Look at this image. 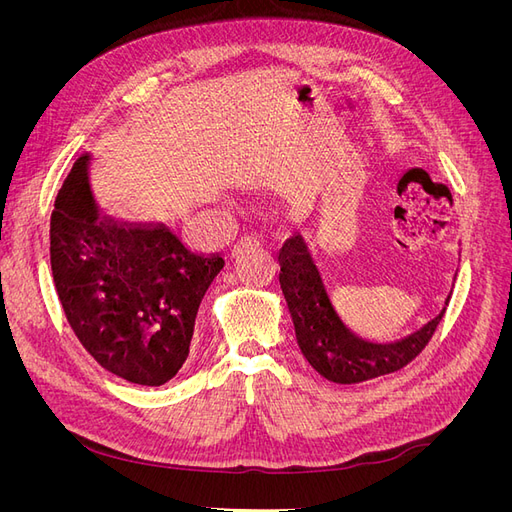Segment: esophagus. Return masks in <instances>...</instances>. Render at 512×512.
<instances>
[{
	"mask_svg": "<svg viewBox=\"0 0 512 512\" xmlns=\"http://www.w3.org/2000/svg\"><path fill=\"white\" fill-rule=\"evenodd\" d=\"M241 245H258V239H256V237H243V239L239 241V245L235 247V250H232V254H235Z\"/></svg>",
	"mask_w": 512,
	"mask_h": 512,
	"instance_id": "esophagus-1",
	"label": "esophagus"
}]
</instances>
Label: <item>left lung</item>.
I'll return each mask as SVG.
<instances>
[{
  "label": "left lung",
  "instance_id": "obj_1",
  "mask_svg": "<svg viewBox=\"0 0 512 512\" xmlns=\"http://www.w3.org/2000/svg\"><path fill=\"white\" fill-rule=\"evenodd\" d=\"M277 260H280V286L297 344L307 363L322 378L337 384H359L408 365L429 342L451 299V292H448L440 312L421 329L380 342V339L359 335L339 316L303 235L294 232L286 239Z\"/></svg>",
  "mask_w": 512,
  "mask_h": 512
}]
</instances>
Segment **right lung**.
<instances>
[{
    "mask_svg": "<svg viewBox=\"0 0 512 512\" xmlns=\"http://www.w3.org/2000/svg\"><path fill=\"white\" fill-rule=\"evenodd\" d=\"M85 151L51 215V269L74 335L111 374L143 386L173 380L222 256H198L164 222L119 220L91 188Z\"/></svg>",
    "mask_w": 512,
    "mask_h": 512,
    "instance_id": "add662e5",
    "label": "right lung"
}]
</instances>
